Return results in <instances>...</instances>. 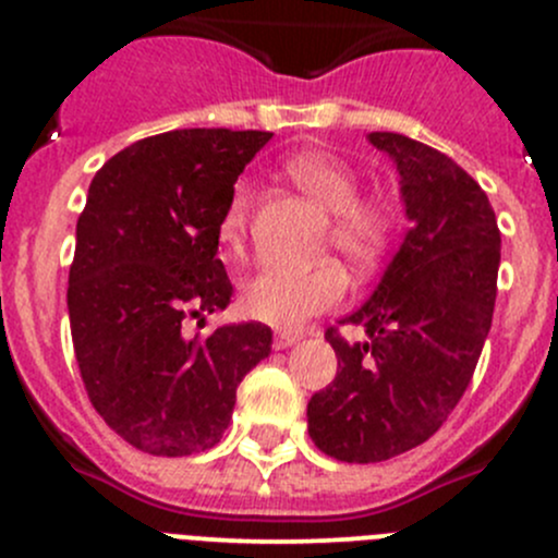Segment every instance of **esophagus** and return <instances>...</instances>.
<instances>
[{
	"label": "esophagus",
	"mask_w": 558,
	"mask_h": 558,
	"mask_svg": "<svg viewBox=\"0 0 558 558\" xmlns=\"http://www.w3.org/2000/svg\"><path fill=\"white\" fill-rule=\"evenodd\" d=\"M296 342H300V335H296V331L280 329V331H275V337H272V348H275V351H286V348L296 345Z\"/></svg>",
	"instance_id": "34e87169"
}]
</instances>
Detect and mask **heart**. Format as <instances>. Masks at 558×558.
Listing matches in <instances>:
<instances>
[{"instance_id": "b5f03b06", "label": "heart", "mask_w": 558, "mask_h": 558, "mask_svg": "<svg viewBox=\"0 0 558 558\" xmlns=\"http://www.w3.org/2000/svg\"><path fill=\"white\" fill-rule=\"evenodd\" d=\"M286 172L311 199L331 213L329 243L356 267H369L388 247L393 232L391 210L378 199H364L359 174L326 150H305L286 161ZM251 185L238 183L223 207L218 238L229 253L245 247L251 223ZM348 278L340 264L324 262L311 269L264 267L243 289V311L253 320L294 329L313 315L331 311L342 302Z\"/></svg>"}]
</instances>
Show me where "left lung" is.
I'll list each match as a JSON object with an SVG mask.
<instances>
[{
	"instance_id": "obj_1",
	"label": "left lung",
	"mask_w": 558,
	"mask_h": 558,
	"mask_svg": "<svg viewBox=\"0 0 558 558\" xmlns=\"http://www.w3.org/2000/svg\"><path fill=\"white\" fill-rule=\"evenodd\" d=\"M402 178L410 229L378 289L337 326L331 386L307 402V429L326 456L386 461L429 440L470 386L497 300V216L486 191L453 159L404 134L373 132Z\"/></svg>"
}]
</instances>
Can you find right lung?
Returning <instances> with one entry per match:
<instances>
[{
	"label": "right lung",
	"mask_w": 558,
	"mask_h": 558,
	"mask_svg": "<svg viewBox=\"0 0 558 558\" xmlns=\"http://www.w3.org/2000/svg\"><path fill=\"white\" fill-rule=\"evenodd\" d=\"M272 134L174 129L123 148L94 174L70 267L72 345L94 410L129 446L191 456L221 440L240 380L272 351L269 326L183 324L232 300L218 223Z\"/></svg>",
	"instance_id": "1"
}]
</instances>
